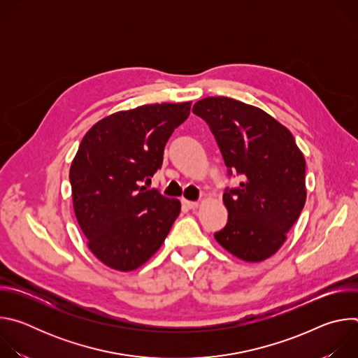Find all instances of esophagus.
Returning a JSON list of instances; mask_svg holds the SVG:
<instances>
[{
    "label": "esophagus",
    "mask_w": 358,
    "mask_h": 358,
    "mask_svg": "<svg viewBox=\"0 0 358 358\" xmlns=\"http://www.w3.org/2000/svg\"><path fill=\"white\" fill-rule=\"evenodd\" d=\"M182 207L187 208V210H195L198 207V202L196 201H188V199H182L181 201Z\"/></svg>",
    "instance_id": "esophagus-1"
}]
</instances>
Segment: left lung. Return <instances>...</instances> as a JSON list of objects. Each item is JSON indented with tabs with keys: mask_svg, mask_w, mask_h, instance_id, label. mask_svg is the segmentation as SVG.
I'll return each mask as SVG.
<instances>
[{
	"mask_svg": "<svg viewBox=\"0 0 358 358\" xmlns=\"http://www.w3.org/2000/svg\"><path fill=\"white\" fill-rule=\"evenodd\" d=\"M192 113L210 126L228 176H242L227 188V225L214 234L234 257L261 262L286 241L306 202V160L292 133L264 112L217 96L198 100Z\"/></svg>",
	"mask_w": 358,
	"mask_h": 358,
	"instance_id": "1",
	"label": "left lung"
}]
</instances>
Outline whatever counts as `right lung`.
I'll use <instances>...</instances> for the list:
<instances>
[{
  "instance_id": "1",
  "label": "right lung",
  "mask_w": 358,
  "mask_h": 358,
  "mask_svg": "<svg viewBox=\"0 0 358 358\" xmlns=\"http://www.w3.org/2000/svg\"><path fill=\"white\" fill-rule=\"evenodd\" d=\"M189 109L185 101L117 112L79 144L69 170L75 215L92 253L112 269L145 264L181 211L178 199L141 184L162 169L166 143Z\"/></svg>"
}]
</instances>
